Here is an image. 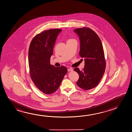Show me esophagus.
<instances>
[{
    "label": "esophagus",
    "mask_w": 132,
    "mask_h": 132,
    "mask_svg": "<svg viewBox=\"0 0 132 132\" xmlns=\"http://www.w3.org/2000/svg\"><path fill=\"white\" fill-rule=\"evenodd\" d=\"M67 70H68V72H72V71H73V69H72V68H68V69H67Z\"/></svg>",
    "instance_id": "1"
}]
</instances>
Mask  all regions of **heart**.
Masks as SVG:
<instances>
[{"label": "heart", "mask_w": 132, "mask_h": 132, "mask_svg": "<svg viewBox=\"0 0 132 132\" xmlns=\"http://www.w3.org/2000/svg\"><path fill=\"white\" fill-rule=\"evenodd\" d=\"M72 40V39H69V40Z\"/></svg>", "instance_id": "heart-1"}]
</instances>
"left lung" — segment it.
<instances>
[{"mask_svg": "<svg viewBox=\"0 0 132 132\" xmlns=\"http://www.w3.org/2000/svg\"><path fill=\"white\" fill-rule=\"evenodd\" d=\"M80 43L79 55L85 59V67L82 71L74 69L79 75L77 82L78 87L89 90L98 85L106 68L104 53L100 39L95 32L89 28L76 29Z\"/></svg>", "mask_w": 132, "mask_h": 132, "instance_id": "obj_1", "label": "left lung"}]
</instances>
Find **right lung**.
Instances as JSON below:
<instances>
[{
  "label": "right lung",
  "mask_w": 132,
  "mask_h": 132,
  "mask_svg": "<svg viewBox=\"0 0 132 132\" xmlns=\"http://www.w3.org/2000/svg\"><path fill=\"white\" fill-rule=\"evenodd\" d=\"M61 29H50L36 35L29 45L28 59L32 80L45 94L54 93L58 89L67 72L64 66L55 67L50 64L54 45Z\"/></svg>",
  "instance_id": "right-lung-1"
}]
</instances>
